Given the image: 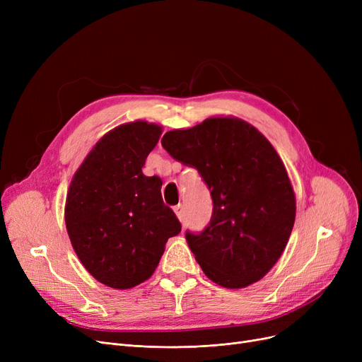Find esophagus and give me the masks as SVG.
Masks as SVG:
<instances>
[{
  "label": "esophagus",
  "mask_w": 362,
  "mask_h": 362,
  "mask_svg": "<svg viewBox=\"0 0 362 362\" xmlns=\"http://www.w3.org/2000/svg\"><path fill=\"white\" fill-rule=\"evenodd\" d=\"M173 210H175V213H176L177 218H179V220H182V218H183V206H182L180 204H177V205H175V206H173Z\"/></svg>",
  "instance_id": "esophagus-1"
}]
</instances>
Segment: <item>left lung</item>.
<instances>
[{"instance_id": "1", "label": "left lung", "mask_w": 362, "mask_h": 362, "mask_svg": "<svg viewBox=\"0 0 362 362\" xmlns=\"http://www.w3.org/2000/svg\"><path fill=\"white\" fill-rule=\"evenodd\" d=\"M161 145L197 167L211 191L210 226L199 235L186 233L205 276L227 289L261 280L286 248L296 216L293 186L274 146L233 116L170 130Z\"/></svg>"}]
</instances>
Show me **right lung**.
<instances>
[{"instance_id": "right-lung-1", "label": "right lung", "mask_w": 362, "mask_h": 362, "mask_svg": "<svg viewBox=\"0 0 362 362\" xmlns=\"http://www.w3.org/2000/svg\"><path fill=\"white\" fill-rule=\"evenodd\" d=\"M163 127L136 120L111 129L76 170L64 220L88 273L112 289H130L156 272L168 238L182 226L163 202L161 179L142 167Z\"/></svg>"}]
</instances>
